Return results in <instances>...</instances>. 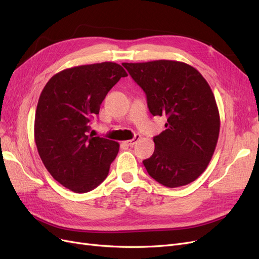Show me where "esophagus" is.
Listing matches in <instances>:
<instances>
[{
	"instance_id": "esophagus-1",
	"label": "esophagus",
	"mask_w": 259,
	"mask_h": 259,
	"mask_svg": "<svg viewBox=\"0 0 259 259\" xmlns=\"http://www.w3.org/2000/svg\"><path fill=\"white\" fill-rule=\"evenodd\" d=\"M140 138V136L139 135H135V137L133 138V139H131V140H126V142H125V145L126 146H130V147H133L134 146L136 143H137V140Z\"/></svg>"
}]
</instances>
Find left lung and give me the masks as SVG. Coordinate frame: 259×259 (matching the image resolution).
Listing matches in <instances>:
<instances>
[{
	"mask_svg": "<svg viewBox=\"0 0 259 259\" xmlns=\"http://www.w3.org/2000/svg\"><path fill=\"white\" fill-rule=\"evenodd\" d=\"M147 96L152 115H165L166 130L153 138L154 152L143 163L168 188L194 182L214 154L221 119L214 94L197 69L182 61L124 62Z\"/></svg>",
	"mask_w": 259,
	"mask_h": 259,
	"instance_id": "left-lung-1",
	"label": "left lung"
}]
</instances>
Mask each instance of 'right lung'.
<instances>
[{
  "label": "right lung",
  "instance_id": "right-lung-1",
  "mask_svg": "<svg viewBox=\"0 0 259 259\" xmlns=\"http://www.w3.org/2000/svg\"><path fill=\"white\" fill-rule=\"evenodd\" d=\"M127 76L115 62L65 69L51 77L35 111L37 152L55 180L76 193L95 189L108 176L120 145L89 134L108 92Z\"/></svg>",
  "mask_w": 259,
  "mask_h": 259
}]
</instances>
